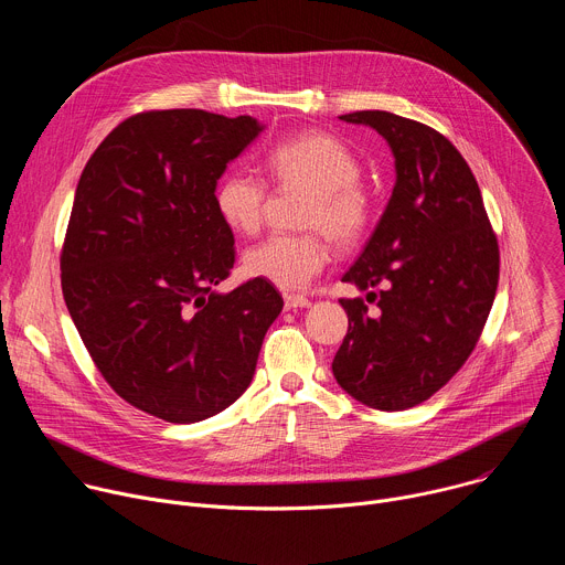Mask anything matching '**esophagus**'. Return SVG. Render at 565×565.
I'll return each mask as SVG.
<instances>
[{
	"label": "esophagus",
	"mask_w": 565,
	"mask_h": 565,
	"mask_svg": "<svg viewBox=\"0 0 565 565\" xmlns=\"http://www.w3.org/2000/svg\"><path fill=\"white\" fill-rule=\"evenodd\" d=\"M284 303L288 310H295V308H308L310 299L303 295H284Z\"/></svg>",
	"instance_id": "esophagus-1"
}]
</instances>
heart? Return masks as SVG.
<instances>
[{"mask_svg":"<svg viewBox=\"0 0 565 565\" xmlns=\"http://www.w3.org/2000/svg\"><path fill=\"white\" fill-rule=\"evenodd\" d=\"M266 170L279 185L312 190L303 225L315 230L270 234L246 250L244 268L281 290H301L331 259L323 232L340 248L358 246L373 223V199L360 183V158L331 134L312 131L277 142L266 156ZM266 201V183L250 172H230L214 190V207L223 223L244 234L262 227Z\"/></svg>","mask_w":565,"mask_h":565,"instance_id":"heart-1","label":"heart"}]
</instances>
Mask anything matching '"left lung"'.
<instances>
[{
    "label": "left lung",
    "mask_w": 565,
    "mask_h": 565,
    "mask_svg": "<svg viewBox=\"0 0 565 565\" xmlns=\"http://www.w3.org/2000/svg\"><path fill=\"white\" fill-rule=\"evenodd\" d=\"M395 156V185L364 253L342 281L379 299H340L349 331L338 384L380 412L412 409L471 355L499 286V241L460 151L436 129L388 111H355Z\"/></svg>",
    "instance_id": "8db88e82"
}]
</instances>
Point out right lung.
<instances>
[{
	"label": "right lung",
	"mask_w": 565,
	"mask_h": 565,
	"mask_svg": "<svg viewBox=\"0 0 565 565\" xmlns=\"http://www.w3.org/2000/svg\"><path fill=\"white\" fill-rule=\"evenodd\" d=\"M264 127L203 109L122 120L79 177L60 255L62 295L107 384L160 420H205L248 388L284 308L250 279L216 292L234 234L216 181Z\"/></svg>",
	"instance_id": "1"
}]
</instances>
